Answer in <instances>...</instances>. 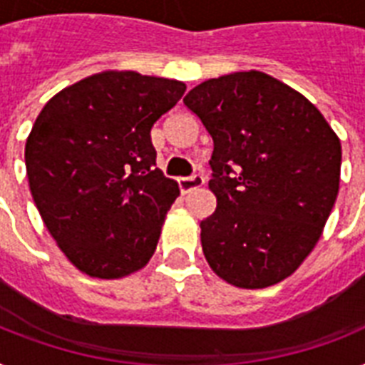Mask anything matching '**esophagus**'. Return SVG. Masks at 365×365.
I'll return each instance as SVG.
<instances>
[{
    "label": "esophagus",
    "mask_w": 365,
    "mask_h": 365,
    "mask_svg": "<svg viewBox=\"0 0 365 365\" xmlns=\"http://www.w3.org/2000/svg\"><path fill=\"white\" fill-rule=\"evenodd\" d=\"M202 183H205V178L200 176V174H193V176H187V178H178V187H180L182 195L200 187Z\"/></svg>",
    "instance_id": "esophagus-1"
}]
</instances>
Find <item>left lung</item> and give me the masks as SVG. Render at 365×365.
Returning <instances> with one entry per match:
<instances>
[{"label": "left lung", "instance_id": "1", "mask_svg": "<svg viewBox=\"0 0 365 365\" xmlns=\"http://www.w3.org/2000/svg\"><path fill=\"white\" fill-rule=\"evenodd\" d=\"M183 104L214 142L217 206L200 222L208 265L239 288L280 282L311 254L334 208L339 138L303 94L261 71L208 79Z\"/></svg>", "mask_w": 365, "mask_h": 365}]
</instances>
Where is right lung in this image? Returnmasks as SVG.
<instances>
[{"mask_svg": "<svg viewBox=\"0 0 365 365\" xmlns=\"http://www.w3.org/2000/svg\"><path fill=\"white\" fill-rule=\"evenodd\" d=\"M183 93L174 79L104 71L64 88L37 115L24 151L31 197L79 271L121 278L151 259L180 195L155 168L151 126Z\"/></svg>", "mask_w": 365, "mask_h": 365, "instance_id": "right-lung-1", "label": "right lung"}]
</instances>
